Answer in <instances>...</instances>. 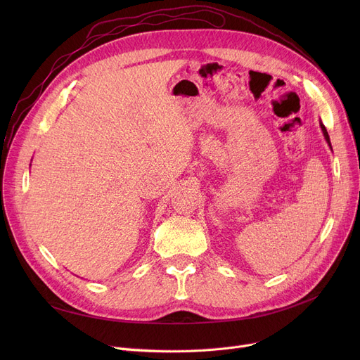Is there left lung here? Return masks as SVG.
Returning <instances> with one entry per match:
<instances>
[{"mask_svg":"<svg viewBox=\"0 0 360 360\" xmlns=\"http://www.w3.org/2000/svg\"><path fill=\"white\" fill-rule=\"evenodd\" d=\"M319 125H321V129H323V134H324V137H326V140H327L328 146L331 147V143H330V136H328V132H327V128L324 127V124H323V122H319Z\"/></svg>","mask_w":360,"mask_h":360,"instance_id":"8db88e82","label":"left lung"}]
</instances>
